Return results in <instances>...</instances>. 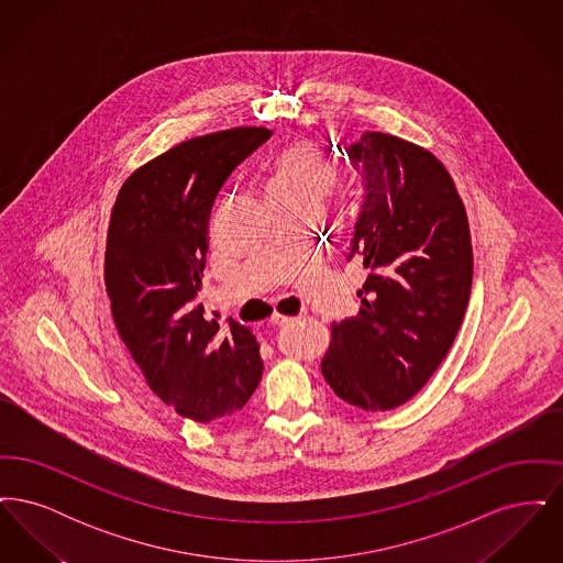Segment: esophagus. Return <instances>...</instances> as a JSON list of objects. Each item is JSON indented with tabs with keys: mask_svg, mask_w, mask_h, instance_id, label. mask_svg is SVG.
<instances>
[{
	"mask_svg": "<svg viewBox=\"0 0 563 563\" xmlns=\"http://www.w3.org/2000/svg\"><path fill=\"white\" fill-rule=\"evenodd\" d=\"M295 319H291V317H283V314H274V317H272V319H269V324H272V327H278V329H280V327H289V324H291V322H294Z\"/></svg>",
	"mask_w": 563,
	"mask_h": 563,
	"instance_id": "esophagus-1",
	"label": "esophagus"
}]
</instances>
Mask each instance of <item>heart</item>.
<instances>
[{
	"label": "heart",
	"mask_w": 563,
	"mask_h": 563,
	"mask_svg": "<svg viewBox=\"0 0 563 563\" xmlns=\"http://www.w3.org/2000/svg\"><path fill=\"white\" fill-rule=\"evenodd\" d=\"M338 184V166L312 141H294L280 147L268 164V200L321 202Z\"/></svg>",
	"instance_id": "obj_1"
}]
</instances>
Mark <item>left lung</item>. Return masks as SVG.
Wrapping results in <instances>:
<instances>
[{"instance_id":"8db88e82","label":"left lung","mask_w":563,"mask_h":563,"mask_svg":"<svg viewBox=\"0 0 563 563\" xmlns=\"http://www.w3.org/2000/svg\"><path fill=\"white\" fill-rule=\"evenodd\" d=\"M340 152L361 181L346 260L369 276L358 314L333 322L321 372L340 399L386 411L411 399L454 344L473 285L468 221L427 150L365 133Z\"/></svg>"}]
</instances>
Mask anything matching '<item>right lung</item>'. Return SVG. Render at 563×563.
Masks as SVG:
<instances>
[{"label":"right lung","mask_w":563,"mask_h":563,"mask_svg":"<svg viewBox=\"0 0 563 563\" xmlns=\"http://www.w3.org/2000/svg\"><path fill=\"white\" fill-rule=\"evenodd\" d=\"M269 134L232 129L179 143L134 170L111 209L106 287L118 333L150 388L196 422L242 409L264 372L251 329L219 327L198 291L214 198Z\"/></svg>","instance_id":"obj_1"}]
</instances>
